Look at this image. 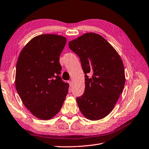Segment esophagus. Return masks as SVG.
<instances>
[{
	"mask_svg": "<svg viewBox=\"0 0 149 149\" xmlns=\"http://www.w3.org/2000/svg\"><path fill=\"white\" fill-rule=\"evenodd\" d=\"M68 83H69V84H70V87H72V84H73V83H72L71 81H69Z\"/></svg>",
	"mask_w": 149,
	"mask_h": 149,
	"instance_id": "obj_1",
	"label": "esophagus"
}]
</instances>
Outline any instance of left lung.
<instances>
[{"mask_svg": "<svg viewBox=\"0 0 149 149\" xmlns=\"http://www.w3.org/2000/svg\"><path fill=\"white\" fill-rule=\"evenodd\" d=\"M68 45L79 57L86 74L84 93L76 98L79 109L89 120L103 119L114 109L123 91L125 77L123 60L114 47L97 33H84ZM88 73L93 74L91 78Z\"/></svg>", "mask_w": 149, "mask_h": 149, "instance_id": "obj_1", "label": "left lung"}]
</instances>
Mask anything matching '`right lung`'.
Wrapping results in <instances>:
<instances>
[{"label":"right lung","mask_w":149,"mask_h":149,"mask_svg":"<svg viewBox=\"0 0 149 149\" xmlns=\"http://www.w3.org/2000/svg\"><path fill=\"white\" fill-rule=\"evenodd\" d=\"M66 42L63 36H36L22 49L16 65L15 84L24 106L36 118H54L63 104L69 84L62 81L59 59Z\"/></svg>","instance_id":"obj_1"}]
</instances>
